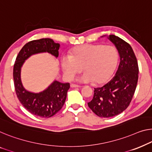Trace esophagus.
Returning a JSON list of instances; mask_svg holds the SVG:
<instances>
[{
  "label": "esophagus",
  "mask_w": 152,
  "mask_h": 152,
  "mask_svg": "<svg viewBox=\"0 0 152 152\" xmlns=\"http://www.w3.org/2000/svg\"><path fill=\"white\" fill-rule=\"evenodd\" d=\"M70 87H72V88H77V87H80V86L79 85H75V84H70Z\"/></svg>",
  "instance_id": "1"
}]
</instances>
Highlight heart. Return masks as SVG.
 Segmentation results:
<instances>
[{
  "mask_svg": "<svg viewBox=\"0 0 152 152\" xmlns=\"http://www.w3.org/2000/svg\"><path fill=\"white\" fill-rule=\"evenodd\" d=\"M118 52L110 45L84 44L76 46L69 55H63L61 65L67 80H72L82 69L84 73L78 80L83 83H102L108 80L116 68Z\"/></svg>",
  "mask_w": 152,
  "mask_h": 152,
  "instance_id": "obj_1",
  "label": "heart"
}]
</instances>
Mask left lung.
Segmentation results:
<instances>
[{"label":"left lung","instance_id":"obj_1","mask_svg":"<svg viewBox=\"0 0 152 152\" xmlns=\"http://www.w3.org/2000/svg\"><path fill=\"white\" fill-rule=\"evenodd\" d=\"M108 38L118 50V69L109 82L102 87L95 88L94 98L88 102L95 114L106 118L119 115L128 108L134 96L139 77L137 60L130 45L114 35H110Z\"/></svg>","mask_w":152,"mask_h":152}]
</instances>
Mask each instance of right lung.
Segmentation results:
<instances>
[{"instance_id":"1","label":"right lung","mask_w":152,"mask_h":152,"mask_svg":"<svg viewBox=\"0 0 152 152\" xmlns=\"http://www.w3.org/2000/svg\"><path fill=\"white\" fill-rule=\"evenodd\" d=\"M59 47V44L50 38L31 41L22 47L13 65V81L18 99L28 111L41 117L48 118L61 109L70 87L69 83L54 80L42 92L28 91L22 85L21 67L27 58L33 54L48 53L57 58Z\"/></svg>"}]
</instances>
